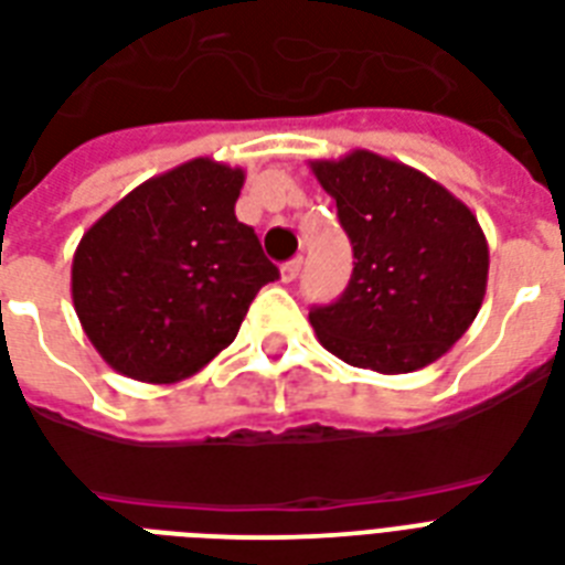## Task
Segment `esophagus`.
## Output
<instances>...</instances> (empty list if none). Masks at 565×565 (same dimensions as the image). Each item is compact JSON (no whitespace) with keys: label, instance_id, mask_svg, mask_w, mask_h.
Masks as SVG:
<instances>
[{"label":"esophagus","instance_id":"1","mask_svg":"<svg viewBox=\"0 0 565 565\" xmlns=\"http://www.w3.org/2000/svg\"><path fill=\"white\" fill-rule=\"evenodd\" d=\"M300 268H303V259L297 256V259H291V262H286V265H282L279 277H282V282H295V279L300 277Z\"/></svg>","mask_w":565,"mask_h":565}]
</instances>
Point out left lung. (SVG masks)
<instances>
[{"instance_id": "1", "label": "left lung", "mask_w": 565, "mask_h": 565, "mask_svg": "<svg viewBox=\"0 0 565 565\" xmlns=\"http://www.w3.org/2000/svg\"><path fill=\"white\" fill-rule=\"evenodd\" d=\"M353 244L344 295L309 312L318 342L377 374H409L478 318L489 244L469 205L422 170L371 150L309 161Z\"/></svg>"}]
</instances>
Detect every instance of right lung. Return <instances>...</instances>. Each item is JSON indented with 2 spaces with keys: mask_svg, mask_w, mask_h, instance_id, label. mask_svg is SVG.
I'll use <instances>...</instances> for the list:
<instances>
[{
  "mask_svg": "<svg viewBox=\"0 0 565 565\" xmlns=\"http://www.w3.org/2000/svg\"><path fill=\"white\" fill-rule=\"evenodd\" d=\"M242 185V168L191 159L132 188L82 235L70 295L111 369L177 383L233 344L253 297L279 277L235 217Z\"/></svg>",
  "mask_w": 565,
  "mask_h": 565,
  "instance_id": "right-lung-1",
  "label": "right lung"
}]
</instances>
